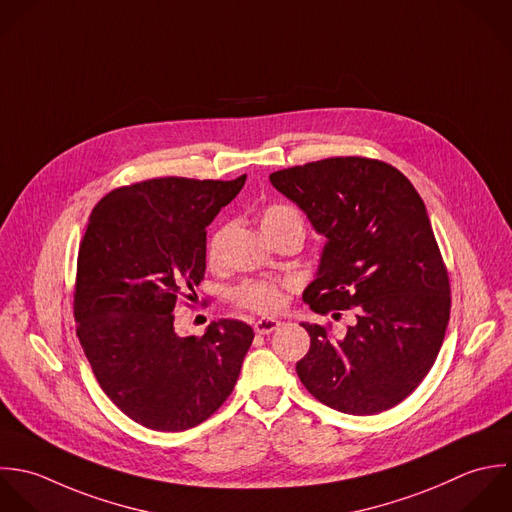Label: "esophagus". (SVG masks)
Segmentation results:
<instances>
[{"mask_svg":"<svg viewBox=\"0 0 512 512\" xmlns=\"http://www.w3.org/2000/svg\"><path fill=\"white\" fill-rule=\"evenodd\" d=\"M279 327H281V321H277V319H259V321H255V333H259V335H269V333L277 331Z\"/></svg>","mask_w":512,"mask_h":512,"instance_id":"1","label":"esophagus"}]
</instances>
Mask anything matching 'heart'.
<instances>
[{
    "label": "heart",
    "mask_w": 512,
    "mask_h": 512,
    "mask_svg": "<svg viewBox=\"0 0 512 512\" xmlns=\"http://www.w3.org/2000/svg\"><path fill=\"white\" fill-rule=\"evenodd\" d=\"M261 227L265 235H273L275 231L283 227H299L303 231V215L293 205L285 203H273L267 205L261 213ZM227 229L223 225H217L205 243V259L209 265H217L223 251ZM295 287V281H273V279H251L241 285H237L231 293L233 303L239 309L259 313V315H273L279 313L287 303V291Z\"/></svg>",
    "instance_id": "1"
}]
</instances>
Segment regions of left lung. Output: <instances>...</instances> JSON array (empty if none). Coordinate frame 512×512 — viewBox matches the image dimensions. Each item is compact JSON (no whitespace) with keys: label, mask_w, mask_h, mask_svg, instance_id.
<instances>
[{"label":"left lung","mask_w":512,"mask_h":512,"mask_svg":"<svg viewBox=\"0 0 512 512\" xmlns=\"http://www.w3.org/2000/svg\"><path fill=\"white\" fill-rule=\"evenodd\" d=\"M329 241L303 301L319 315H355L343 337L303 323L305 389L347 415H377L429 375L451 317V283L427 207L393 165L327 157L269 175Z\"/></svg>","instance_id":"1"}]
</instances>
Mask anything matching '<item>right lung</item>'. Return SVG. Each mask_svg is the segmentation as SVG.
Listing matches in <instances>:
<instances>
[{"mask_svg":"<svg viewBox=\"0 0 512 512\" xmlns=\"http://www.w3.org/2000/svg\"><path fill=\"white\" fill-rule=\"evenodd\" d=\"M157 177L107 193L79 243L73 287L77 337L103 393L135 423L179 433L233 393L253 329L211 323L179 337L173 309L205 277V227L245 185Z\"/></svg>","mask_w":512,"mask_h":512,"instance_id":"add662e5","label":"right lung"}]
</instances>
